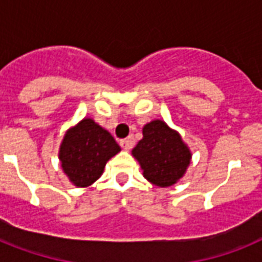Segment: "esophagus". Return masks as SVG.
<instances>
[{"instance_id": "esophagus-1", "label": "esophagus", "mask_w": 262, "mask_h": 262, "mask_svg": "<svg viewBox=\"0 0 262 262\" xmlns=\"http://www.w3.org/2000/svg\"><path fill=\"white\" fill-rule=\"evenodd\" d=\"M119 144H121V147H122L125 151H129V149L135 145V139H133V137H127V139L125 140H121Z\"/></svg>"}]
</instances>
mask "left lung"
Segmentation results:
<instances>
[{
  "label": "left lung",
  "instance_id": "1",
  "mask_svg": "<svg viewBox=\"0 0 262 262\" xmlns=\"http://www.w3.org/2000/svg\"><path fill=\"white\" fill-rule=\"evenodd\" d=\"M132 155L141 166L144 178L160 187L172 186L186 172L191 152L178 132L155 119L143 127V139Z\"/></svg>",
  "mask_w": 262,
  "mask_h": 262
}]
</instances>
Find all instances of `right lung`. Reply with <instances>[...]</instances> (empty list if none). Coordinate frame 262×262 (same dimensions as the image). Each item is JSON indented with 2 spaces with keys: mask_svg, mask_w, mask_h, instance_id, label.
I'll use <instances>...</instances> for the list:
<instances>
[{
  "mask_svg": "<svg viewBox=\"0 0 262 262\" xmlns=\"http://www.w3.org/2000/svg\"><path fill=\"white\" fill-rule=\"evenodd\" d=\"M121 148L114 137L94 119H81L63 136L59 162L75 186L87 187L100 178L104 166Z\"/></svg>",
  "mask_w": 262,
  "mask_h": 262,
  "instance_id": "obj_1",
  "label": "right lung"
}]
</instances>
